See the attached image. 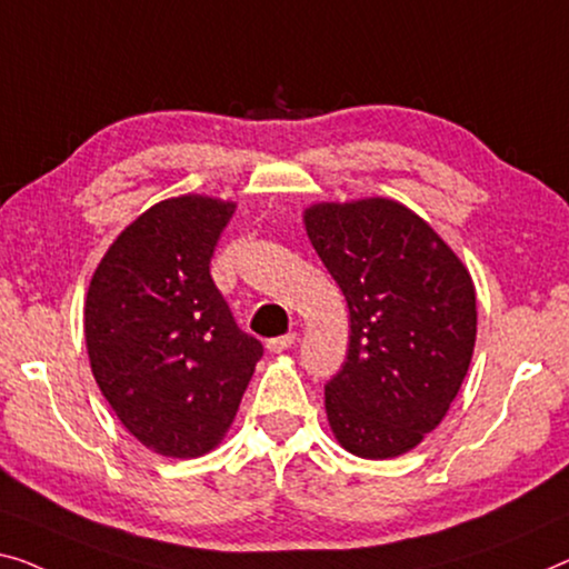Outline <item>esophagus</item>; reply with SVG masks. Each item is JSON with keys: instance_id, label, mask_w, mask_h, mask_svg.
I'll return each instance as SVG.
<instances>
[{"instance_id": "obj_1", "label": "esophagus", "mask_w": 569, "mask_h": 569, "mask_svg": "<svg viewBox=\"0 0 569 569\" xmlns=\"http://www.w3.org/2000/svg\"><path fill=\"white\" fill-rule=\"evenodd\" d=\"M296 345V335L293 332H288V335H283V337H273V339H268V352H283V350H288V347H293Z\"/></svg>"}]
</instances>
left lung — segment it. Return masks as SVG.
Segmentation results:
<instances>
[{
    "label": "left lung",
    "instance_id": "left-lung-1",
    "mask_svg": "<svg viewBox=\"0 0 569 569\" xmlns=\"http://www.w3.org/2000/svg\"><path fill=\"white\" fill-rule=\"evenodd\" d=\"M303 224L350 309V350L325 386L332 435L366 460L409 452L468 376L478 335L468 268L393 199L311 203Z\"/></svg>",
    "mask_w": 569,
    "mask_h": 569
}]
</instances>
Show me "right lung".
I'll list each match as a JSON object with an SVG mask.
<instances>
[{"instance_id":"obj_1","label":"right lung","mask_w":569,"mask_h":569,"mask_svg":"<svg viewBox=\"0 0 569 569\" xmlns=\"http://www.w3.org/2000/svg\"><path fill=\"white\" fill-rule=\"evenodd\" d=\"M232 214L234 201L201 193L152 203L89 283L83 335L99 391L163 457L191 460L222 442L262 358L209 273Z\"/></svg>"}]
</instances>
